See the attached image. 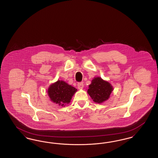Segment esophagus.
Wrapping results in <instances>:
<instances>
[{
  "label": "esophagus",
  "mask_w": 158,
  "mask_h": 158,
  "mask_svg": "<svg viewBox=\"0 0 158 158\" xmlns=\"http://www.w3.org/2000/svg\"><path fill=\"white\" fill-rule=\"evenodd\" d=\"M77 88L79 89H81L83 88V82H79L77 83Z\"/></svg>",
  "instance_id": "esophagus-1"
}]
</instances>
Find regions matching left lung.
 <instances>
[{
  "mask_svg": "<svg viewBox=\"0 0 158 158\" xmlns=\"http://www.w3.org/2000/svg\"><path fill=\"white\" fill-rule=\"evenodd\" d=\"M113 90V86L110 83L97 77L93 79L89 85L88 94L95 102L101 104L109 99Z\"/></svg>",
  "mask_w": 158,
  "mask_h": 158,
  "instance_id": "left-lung-1",
  "label": "left lung"
}]
</instances>
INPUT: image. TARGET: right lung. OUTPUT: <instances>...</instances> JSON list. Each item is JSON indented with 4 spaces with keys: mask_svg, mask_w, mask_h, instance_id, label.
Wrapping results in <instances>:
<instances>
[{
    "mask_svg": "<svg viewBox=\"0 0 158 158\" xmlns=\"http://www.w3.org/2000/svg\"><path fill=\"white\" fill-rule=\"evenodd\" d=\"M77 91L75 88L63 81H57L52 84L48 89V95L51 101L59 106L68 104Z\"/></svg>",
    "mask_w": 158,
    "mask_h": 158,
    "instance_id": "obj_1",
    "label": "right lung"
}]
</instances>
